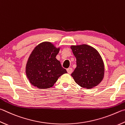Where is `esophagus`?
I'll use <instances>...</instances> for the list:
<instances>
[{"label": "esophagus", "instance_id": "esophagus-1", "mask_svg": "<svg viewBox=\"0 0 125 125\" xmlns=\"http://www.w3.org/2000/svg\"><path fill=\"white\" fill-rule=\"evenodd\" d=\"M67 71L68 72V73L70 74L73 72V69L72 68H68L67 69Z\"/></svg>", "mask_w": 125, "mask_h": 125}]
</instances>
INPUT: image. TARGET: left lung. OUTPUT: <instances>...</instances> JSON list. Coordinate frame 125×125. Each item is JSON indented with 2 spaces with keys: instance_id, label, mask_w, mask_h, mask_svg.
<instances>
[{
  "instance_id": "1",
  "label": "left lung",
  "mask_w": 125,
  "mask_h": 125,
  "mask_svg": "<svg viewBox=\"0 0 125 125\" xmlns=\"http://www.w3.org/2000/svg\"><path fill=\"white\" fill-rule=\"evenodd\" d=\"M76 59V67L71 75L81 87L92 88L99 84L104 75V64L98 51L86 44L70 46Z\"/></svg>"
}]
</instances>
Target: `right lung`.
Returning a JSON list of instances; mask_svg holds the SVG:
<instances>
[{
	"instance_id": "1",
	"label": "right lung",
	"mask_w": 125,
	"mask_h": 125,
	"mask_svg": "<svg viewBox=\"0 0 125 125\" xmlns=\"http://www.w3.org/2000/svg\"><path fill=\"white\" fill-rule=\"evenodd\" d=\"M60 50L49 42L40 43L34 49L26 67V75L31 85L40 89L50 88L59 77L67 73L56 58Z\"/></svg>"
}]
</instances>
